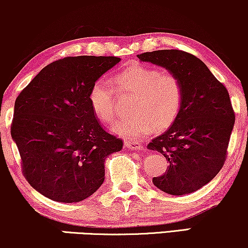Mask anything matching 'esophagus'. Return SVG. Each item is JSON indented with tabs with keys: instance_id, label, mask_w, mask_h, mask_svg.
Listing matches in <instances>:
<instances>
[{
	"instance_id": "esophagus-1",
	"label": "esophagus",
	"mask_w": 248,
	"mask_h": 248,
	"mask_svg": "<svg viewBox=\"0 0 248 248\" xmlns=\"http://www.w3.org/2000/svg\"><path fill=\"white\" fill-rule=\"evenodd\" d=\"M125 147L130 148L132 150H142L143 149V145L138 143V142H125Z\"/></svg>"
}]
</instances>
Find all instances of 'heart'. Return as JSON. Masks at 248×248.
<instances>
[{"label":"heart","mask_w":248,"mask_h":248,"mask_svg":"<svg viewBox=\"0 0 248 248\" xmlns=\"http://www.w3.org/2000/svg\"><path fill=\"white\" fill-rule=\"evenodd\" d=\"M122 93L134 94L131 111L133 115L116 121L111 127L115 134L137 140L155 131L170 126L177 118L183 103V88L175 74L161 72L157 67L137 64L114 78ZM89 103L93 114L101 122H110L116 114V93L109 81L100 78L91 87Z\"/></svg>","instance_id":"b5f03b06"}]
</instances>
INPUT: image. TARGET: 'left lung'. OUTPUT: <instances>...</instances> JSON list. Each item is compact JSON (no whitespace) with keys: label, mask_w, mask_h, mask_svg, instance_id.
<instances>
[{"label":"left lung","mask_w":248,"mask_h":248,"mask_svg":"<svg viewBox=\"0 0 248 248\" xmlns=\"http://www.w3.org/2000/svg\"><path fill=\"white\" fill-rule=\"evenodd\" d=\"M168 70L181 81L183 103L171 126L148 144L168 160L164 175L152 183L170 195L198 191L216 177L225 164L235 114L228 91L198 57L178 49L138 55Z\"/></svg>","instance_id":"left-lung-1"}]
</instances>
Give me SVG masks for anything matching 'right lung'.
<instances>
[{
    "mask_svg": "<svg viewBox=\"0 0 248 248\" xmlns=\"http://www.w3.org/2000/svg\"><path fill=\"white\" fill-rule=\"evenodd\" d=\"M115 56H74L44 67L15 104L11 137L23 175L53 201L80 202L105 179V161L123 141L101 127L89 103L91 87L120 63Z\"/></svg>",
    "mask_w": 248,
    "mask_h": 248,
    "instance_id": "obj_1",
    "label": "right lung"
}]
</instances>
